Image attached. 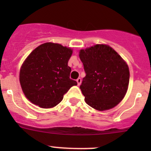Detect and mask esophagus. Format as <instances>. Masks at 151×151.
Here are the masks:
<instances>
[{
  "label": "esophagus",
  "instance_id": "1",
  "mask_svg": "<svg viewBox=\"0 0 151 151\" xmlns=\"http://www.w3.org/2000/svg\"><path fill=\"white\" fill-rule=\"evenodd\" d=\"M77 85H80V84H81V83H82L81 78H78V79H77Z\"/></svg>",
  "mask_w": 151,
  "mask_h": 151
}]
</instances>
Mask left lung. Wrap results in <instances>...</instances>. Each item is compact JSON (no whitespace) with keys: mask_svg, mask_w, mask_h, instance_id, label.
I'll return each instance as SVG.
<instances>
[{"mask_svg":"<svg viewBox=\"0 0 151 151\" xmlns=\"http://www.w3.org/2000/svg\"><path fill=\"white\" fill-rule=\"evenodd\" d=\"M79 56L86 73L80 87L86 104L98 111L117 106L129 87L130 74L126 62L104 44L82 49Z\"/></svg>","mask_w":151,"mask_h":151,"instance_id":"left-lung-1","label":"left lung"}]
</instances>
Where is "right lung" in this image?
Masks as SVG:
<instances>
[{"instance_id": "right-lung-1", "label": "right lung", "mask_w": 151, "mask_h": 151, "mask_svg": "<svg viewBox=\"0 0 151 151\" xmlns=\"http://www.w3.org/2000/svg\"><path fill=\"white\" fill-rule=\"evenodd\" d=\"M73 50L47 42L33 50L19 70V83L25 97L39 107L52 108L77 82L69 78L68 66Z\"/></svg>"}]
</instances>
